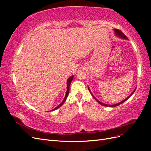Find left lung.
I'll use <instances>...</instances> for the list:
<instances>
[{"mask_svg":"<svg viewBox=\"0 0 151 151\" xmlns=\"http://www.w3.org/2000/svg\"><path fill=\"white\" fill-rule=\"evenodd\" d=\"M114 31H115V33H116V35H117V36H119V37H121V38H124V39H127V36L124 35V34H123V33H122V32L120 31V30H119V29H115V30H114ZM88 89H89V92L91 93V95H92L93 96V98L96 99V101H98L100 104H101V105H103V106H109V107H115V106H118V105H119V104H122V103H123V102H125V101H126V100L127 99H129L130 96H131L132 95V94H133V93L135 92V89L133 91V92H132V93L129 96V97H127L125 99H124V100H123V101H122V102H120V103H117V104H112V105H108V104H104V103H101V102H100L99 101H98V100L96 99V98L92 94V93H91V91H90V89H89V88H88Z\"/></svg>","mask_w":151,"mask_h":151,"instance_id":"8db88e82","label":"left lung"}]
</instances>
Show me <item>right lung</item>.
Here are the masks:
<instances>
[{
  "instance_id": "add662e5",
  "label": "right lung",
  "mask_w": 151,
  "mask_h": 151,
  "mask_svg": "<svg viewBox=\"0 0 151 151\" xmlns=\"http://www.w3.org/2000/svg\"><path fill=\"white\" fill-rule=\"evenodd\" d=\"M73 78H74V76H71V77H70L68 79V80H67V92H66V94H65V98H64V99H63V101L58 105V106H57L56 108H55L54 109H53L52 111H53V110H55V109H58V108H60L62 105L64 103V102L65 101V100H66V99H67V96H68V93H69V88H70V84H71V82H72V79H73Z\"/></svg>"
}]
</instances>
